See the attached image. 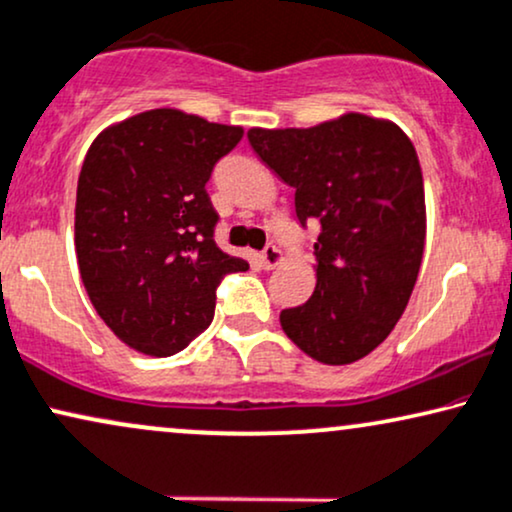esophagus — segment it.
<instances>
[{"label":"esophagus","instance_id":"34e87169","mask_svg":"<svg viewBox=\"0 0 512 512\" xmlns=\"http://www.w3.org/2000/svg\"><path fill=\"white\" fill-rule=\"evenodd\" d=\"M281 250L276 248V245H267V248H264L262 252H260V264H262V269H274V267H278V264H281Z\"/></svg>","mask_w":512,"mask_h":512}]
</instances>
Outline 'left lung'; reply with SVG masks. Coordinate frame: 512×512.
Instances as JSON below:
<instances>
[{
	"label": "left lung",
	"instance_id": "8db88e82",
	"mask_svg": "<svg viewBox=\"0 0 512 512\" xmlns=\"http://www.w3.org/2000/svg\"><path fill=\"white\" fill-rule=\"evenodd\" d=\"M252 151L295 189V215L321 224L316 288L281 326L321 364H352L404 314L425 245L423 172L390 120L347 113L309 129H250Z\"/></svg>",
	"mask_w": 512,
	"mask_h": 512
}]
</instances>
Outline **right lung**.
<instances>
[{"instance_id":"obj_1","label":"right lung","mask_w":512,"mask_h":512,"mask_svg":"<svg viewBox=\"0 0 512 512\" xmlns=\"http://www.w3.org/2000/svg\"><path fill=\"white\" fill-rule=\"evenodd\" d=\"M243 139L174 108L103 129L77 179L75 250L94 309L122 342L172 357L215 316L224 276L248 269L215 243L210 174Z\"/></svg>"}]
</instances>
